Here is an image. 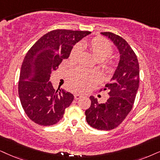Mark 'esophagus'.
<instances>
[{"label": "esophagus", "instance_id": "1", "mask_svg": "<svg viewBox=\"0 0 160 160\" xmlns=\"http://www.w3.org/2000/svg\"><path fill=\"white\" fill-rule=\"evenodd\" d=\"M74 99H75V100H78V99L82 98V95L79 94H74Z\"/></svg>", "mask_w": 160, "mask_h": 160}]
</instances>
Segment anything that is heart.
<instances>
[{"label": "heart", "mask_w": 160, "mask_h": 160, "mask_svg": "<svg viewBox=\"0 0 160 160\" xmlns=\"http://www.w3.org/2000/svg\"><path fill=\"white\" fill-rule=\"evenodd\" d=\"M81 48L90 51L98 61L100 62L101 67L106 73H112L114 71V62L108 60L113 54L112 46L106 40L101 38H94L88 41H83L80 45L74 46L69 54L72 62L78 61ZM100 80V74L97 72H89L80 68L71 70L68 73V83L70 88L78 92H85L89 89L93 85Z\"/></svg>", "instance_id": "b5f03b06"}]
</instances>
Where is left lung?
<instances>
[{
    "instance_id": "obj_1",
    "label": "left lung",
    "mask_w": 160,
    "mask_h": 160,
    "mask_svg": "<svg viewBox=\"0 0 160 160\" xmlns=\"http://www.w3.org/2000/svg\"><path fill=\"white\" fill-rule=\"evenodd\" d=\"M101 34L117 46L120 60L111 82L100 90H108L109 98L104 103H99L97 98L91 96V106L85 114L92 128L108 131L120 125L133 108L139 88V68L136 54L126 40L112 32Z\"/></svg>"
}]
</instances>
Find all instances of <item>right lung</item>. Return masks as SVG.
<instances>
[{"label":"right lung","mask_w":160,"mask_h":160,"mask_svg":"<svg viewBox=\"0 0 160 160\" xmlns=\"http://www.w3.org/2000/svg\"><path fill=\"white\" fill-rule=\"evenodd\" d=\"M88 31L56 29L41 37L26 53L21 66L18 94L22 107L30 120L48 126L61 120L74 100L62 88L55 90L50 75L67 59L76 43Z\"/></svg>","instance_id":"1"}]
</instances>
